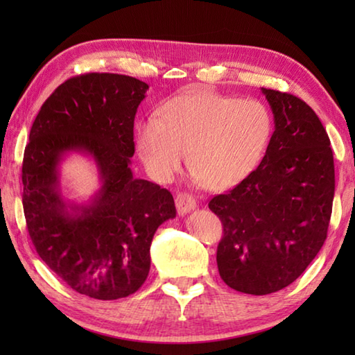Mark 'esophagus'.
<instances>
[{
    "label": "esophagus",
    "instance_id": "esophagus-1",
    "mask_svg": "<svg viewBox=\"0 0 355 355\" xmlns=\"http://www.w3.org/2000/svg\"><path fill=\"white\" fill-rule=\"evenodd\" d=\"M175 206L180 215H186L192 212V210L197 207V201L192 197V195L182 192V193H177L175 197Z\"/></svg>",
    "mask_w": 355,
    "mask_h": 355
}]
</instances>
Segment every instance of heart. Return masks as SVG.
I'll use <instances>...</instances> for the list:
<instances>
[{
    "label": "heart",
    "mask_w": 355,
    "mask_h": 355,
    "mask_svg": "<svg viewBox=\"0 0 355 355\" xmlns=\"http://www.w3.org/2000/svg\"><path fill=\"white\" fill-rule=\"evenodd\" d=\"M273 131L266 105L207 89L173 96L157 119L135 125V149L150 177L169 182L184 153L197 182L212 191L239 184L258 166Z\"/></svg>",
    "instance_id": "1"
}]
</instances>
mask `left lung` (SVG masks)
<instances>
[{
    "instance_id": "1",
    "label": "left lung",
    "mask_w": 355,
    "mask_h": 355,
    "mask_svg": "<svg viewBox=\"0 0 355 355\" xmlns=\"http://www.w3.org/2000/svg\"><path fill=\"white\" fill-rule=\"evenodd\" d=\"M275 132L261 164L209 209L220 216L216 263L230 288L263 296L304 273L327 239L334 158L315 112L299 97L262 88Z\"/></svg>"
}]
</instances>
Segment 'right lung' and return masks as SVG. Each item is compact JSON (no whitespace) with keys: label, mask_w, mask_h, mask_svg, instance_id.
Returning a JSON list of instances; mask_svg holds the SVG:
<instances>
[{"label":"right lung","mask_w":355,"mask_h":355,"mask_svg":"<svg viewBox=\"0 0 355 355\" xmlns=\"http://www.w3.org/2000/svg\"><path fill=\"white\" fill-rule=\"evenodd\" d=\"M148 84L88 73L59 85L30 130L22 160V206L40 258L84 296L126 297L146 281L158 225L175 218L168 189L134 178V119ZM70 152L92 157L101 189L88 203L67 202L58 166Z\"/></svg>","instance_id":"1"}]
</instances>
